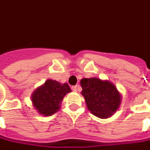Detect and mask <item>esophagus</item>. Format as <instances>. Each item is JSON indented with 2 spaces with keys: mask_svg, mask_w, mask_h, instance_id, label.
Masks as SVG:
<instances>
[{
  "mask_svg": "<svg viewBox=\"0 0 150 150\" xmlns=\"http://www.w3.org/2000/svg\"><path fill=\"white\" fill-rule=\"evenodd\" d=\"M79 85H75V86H73L71 88V89L73 90V91H75V92H76V91H78L79 89Z\"/></svg>",
  "mask_w": 150,
  "mask_h": 150,
  "instance_id": "esophagus-1",
  "label": "esophagus"
}]
</instances>
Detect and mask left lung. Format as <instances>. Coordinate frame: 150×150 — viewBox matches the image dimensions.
Listing matches in <instances>:
<instances>
[{"label": "left lung", "instance_id": "1", "mask_svg": "<svg viewBox=\"0 0 150 150\" xmlns=\"http://www.w3.org/2000/svg\"><path fill=\"white\" fill-rule=\"evenodd\" d=\"M88 109L100 119L114 115L120 106L122 96L114 83L98 78H83L80 80Z\"/></svg>", "mask_w": 150, "mask_h": 150}]
</instances>
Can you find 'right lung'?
<instances>
[{"mask_svg":"<svg viewBox=\"0 0 150 150\" xmlns=\"http://www.w3.org/2000/svg\"><path fill=\"white\" fill-rule=\"evenodd\" d=\"M71 91L67 83H61L56 80L47 79L31 95L33 107L39 115L51 116L60 109L63 98Z\"/></svg>","mask_w":150,"mask_h":150,"instance_id":"right-lung-1","label":"right lung"}]
</instances>
